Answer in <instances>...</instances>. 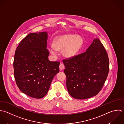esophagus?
Masks as SVG:
<instances>
[{
	"mask_svg": "<svg viewBox=\"0 0 124 124\" xmlns=\"http://www.w3.org/2000/svg\"><path fill=\"white\" fill-rule=\"evenodd\" d=\"M64 68H65L64 65L63 64H60V65H59V69H60V70H63L64 69Z\"/></svg>",
	"mask_w": 124,
	"mask_h": 124,
	"instance_id": "obj_1",
	"label": "esophagus"
}]
</instances>
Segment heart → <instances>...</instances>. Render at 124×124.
<instances>
[{"label":"heart","mask_w":124,"mask_h":124,"mask_svg":"<svg viewBox=\"0 0 124 124\" xmlns=\"http://www.w3.org/2000/svg\"><path fill=\"white\" fill-rule=\"evenodd\" d=\"M83 44V40L81 37L72 34L64 35L55 39L54 45H50V51L52 54L56 55L57 50H63L64 56L72 57L77 54Z\"/></svg>","instance_id":"b5f03b06"}]
</instances>
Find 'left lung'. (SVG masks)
Masks as SVG:
<instances>
[{
  "mask_svg": "<svg viewBox=\"0 0 124 124\" xmlns=\"http://www.w3.org/2000/svg\"><path fill=\"white\" fill-rule=\"evenodd\" d=\"M66 85L74 99L85 100L97 95L107 78L109 61L107 53L99 39H95L86 52L63 60Z\"/></svg>",
  "mask_w": 124,
  "mask_h": 124,
  "instance_id": "left-lung-1",
  "label": "left lung"
}]
</instances>
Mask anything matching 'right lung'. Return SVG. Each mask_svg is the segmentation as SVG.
<instances>
[{
  "label": "right lung",
  "instance_id": "add662e5",
  "mask_svg": "<svg viewBox=\"0 0 124 124\" xmlns=\"http://www.w3.org/2000/svg\"><path fill=\"white\" fill-rule=\"evenodd\" d=\"M46 32L30 33L23 39L15 53L14 76L19 89L27 96L41 99L47 93L59 62L48 59Z\"/></svg>",
  "mask_w": 124,
  "mask_h": 124
}]
</instances>
